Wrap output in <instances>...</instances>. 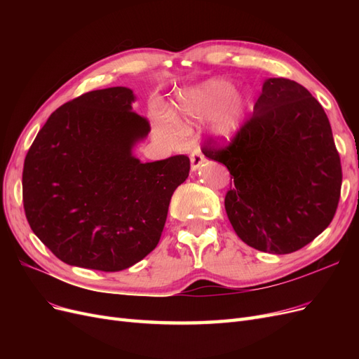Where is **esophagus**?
<instances>
[{"label": "esophagus", "instance_id": "obj_1", "mask_svg": "<svg viewBox=\"0 0 359 359\" xmlns=\"http://www.w3.org/2000/svg\"><path fill=\"white\" fill-rule=\"evenodd\" d=\"M190 161H191V170L194 172V170H198L203 165L205 157H203V154L201 153L199 149H194L193 153H191V156H190Z\"/></svg>", "mask_w": 359, "mask_h": 359}]
</instances>
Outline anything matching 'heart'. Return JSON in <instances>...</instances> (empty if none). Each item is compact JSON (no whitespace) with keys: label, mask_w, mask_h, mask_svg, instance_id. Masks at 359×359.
I'll list each match as a JSON object with an SVG mask.
<instances>
[{"label":"heart","mask_w":359,"mask_h":359,"mask_svg":"<svg viewBox=\"0 0 359 359\" xmlns=\"http://www.w3.org/2000/svg\"><path fill=\"white\" fill-rule=\"evenodd\" d=\"M248 107L247 91L233 88L226 79L211 78L181 91L173 118H160V126L169 137L177 139L210 118V133L220 142H232L241 133Z\"/></svg>","instance_id":"obj_1"}]
</instances>
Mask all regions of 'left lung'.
Wrapping results in <instances>:
<instances>
[{"label":"left lung","instance_id":"obj_1","mask_svg":"<svg viewBox=\"0 0 359 359\" xmlns=\"http://www.w3.org/2000/svg\"><path fill=\"white\" fill-rule=\"evenodd\" d=\"M203 154L231 172L235 187L224 208L247 245L287 255L330 226L340 199V156L323 107L298 82L265 79L233 144H210Z\"/></svg>","mask_w":359,"mask_h":359}]
</instances>
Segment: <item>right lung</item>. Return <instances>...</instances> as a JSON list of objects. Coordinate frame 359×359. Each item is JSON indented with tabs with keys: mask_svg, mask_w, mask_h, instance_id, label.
Segmentation results:
<instances>
[{
	"mask_svg": "<svg viewBox=\"0 0 359 359\" xmlns=\"http://www.w3.org/2000/svg\"><path fill=\"white\" fill-rule=\"evenodd\" d=\"M127 86L82 94L53 112L24 163L32 232L62 262L116 273L157 247L173 191L190 160L142 163L135 148L149 124Z\"/></svg>",
	"mask_w": 359,
	"mask_h": 359,
	"instance_id": "obj_1",
	"label": "right lung"
}]
</instances>
